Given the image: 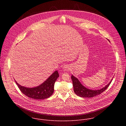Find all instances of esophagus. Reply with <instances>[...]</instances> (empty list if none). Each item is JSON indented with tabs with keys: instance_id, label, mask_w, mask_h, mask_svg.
<instances>
[{
	"instance_id": "1",
	"label": "esophagus",
	"mask_w": 126,
	"mask_h": 126,
	"mask_svg": "<svg viewBox=\"0 0 126 126\" xmlns=\"http://www.w3.org/2000/svg\"><path fill=\"white\" fill-rule=\"evenodd\" d=\"M70 68H69V66L68 65H64V66L63 68V70L64 71H67L69 70Z\"/></svg>"
}]
</instances>
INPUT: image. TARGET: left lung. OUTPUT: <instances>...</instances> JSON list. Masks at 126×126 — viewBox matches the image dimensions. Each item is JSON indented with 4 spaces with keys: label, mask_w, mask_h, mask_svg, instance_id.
<instances>
[{
    "label": "left lung",
    "mask_w": 126,
    "mask_h": 126,
    "mask_svg": "<svg viewBox=\"0 0 126 126\" xmlns=\"http://www.w3.org/2000/svg\"><path fill=\"white\" fill-rule=\"evenodd\" d=\"M71 78L73 82V86L75 93L80 97L85 98L92 97L100 94L108 88L112 80V79L110 82L104 87L98 90H94L85 87L81 83L79 80L73 75H72Z\"/></svg>",
    "instance_id": "left-lung-1"
}]
</instances>
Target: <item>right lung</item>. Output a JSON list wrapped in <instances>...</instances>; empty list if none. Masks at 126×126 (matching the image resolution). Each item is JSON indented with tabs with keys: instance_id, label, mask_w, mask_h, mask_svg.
Instances as JSON below:
<instances>
[{
	"instance_id": "1",
	"label": "right lung",
	"mask_w": 126,
	"mask_h": 126,
	"mask_svg": "<svg viewBox=\"0 0 126 126\" xmlns=\"http://www.w3.org/2000/svg\"><path fill=\"white\" fill-rule=\"evenodd\" d=\"M59 77V73L56 70L41 84L32 88L21 86L15 81L20 90L25 95L30 98L42 100L48 98L53 94L54 84Z\"/></svg>"
}]
</instances>
